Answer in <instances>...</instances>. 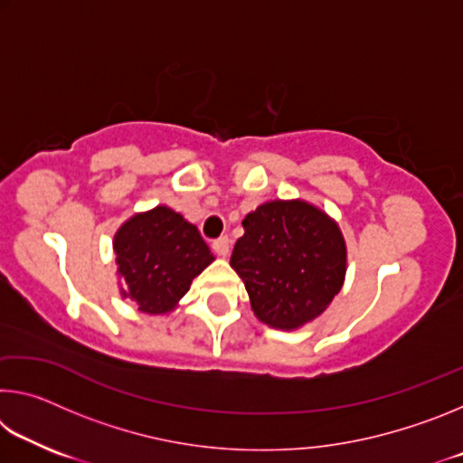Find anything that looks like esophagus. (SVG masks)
I'll use <instances>...</instances> for the list:
<instances>
[{
    "instance_id": "1",
    "label": "esophagus",
    "mask_w": 463,
    "mask_h": 463,
    "mask_svg": "<svg viewBox=\"0 0 463 463\" xmlns=\"http://www.w3.org/2000/svg\"><path fill=\"white\" fill-rule=\"evenodd\" d=\"M213 249H214V253H216L218 257H226V255H229V249H231V241H229V237H221V239H216V241L213 242Z\"/></svg>"
}]
</instances>
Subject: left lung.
<instances>
[{
	"label": "left lung",
	"instance_id": "left-lung-1",
	"mask_svg": "<svg viewBox=\"0 0 463 463\" xmlns=\"http://www.w3.org/2000/svg\"><path fill=\"white\" fill-rule=\"evenodd\" d=\"M231 265L261 323L292 331L323 315L341 292L347 247L339 226L302 200L265 202L242 221Z\"/></svg>",
	"mask_w": 463,
	"mask_h": 463
}]
</instances>
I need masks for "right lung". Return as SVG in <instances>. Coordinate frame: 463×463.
<instances>
[{"label": "right lung", "mask_w": 463, "mask_h": 463, "mask_svg": "<svg viewBox=\"0 0 463 463\" xmlns=\"http://www.w3.org/2000/svg\"><path fill=\"white\" fill-rule=\"evenodd\" d=\"M114 250L122 298L146 315L174 310L192 279L214 261L200 231L167 206L128 218L116 232Z\"/></svg>", "instance_id": "obj_1"}]
</instances>
